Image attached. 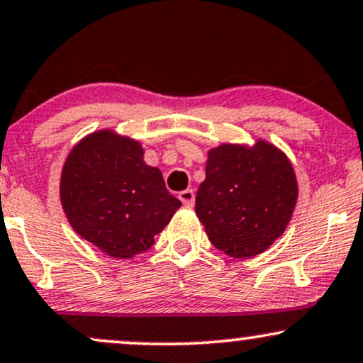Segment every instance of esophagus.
Returning a JSON list of instances; mask_svg holds the SVG:
<instances>
[{
    "label": "esophagus",
    "mask_w": 363,
    "mask_h": 363,
    "mask_svg": "<svg viewBox=\"0 0 363 363\" xmlns=\"http://www.w3.org/2000/svg\"><path fill=\"white\" fill-rule=\"evenodd\" d=\"M179 199L182 201L184 206H194V191L193 189H186L182 193H179Z\"/></svg>",
    "instance_id": "obj_1"
}]
</instances>
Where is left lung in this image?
<instances>
[{
    "label": "left lung",
    "instance_id": "obj_1",
    "mask_svg": "<svg viewBox=\"0 0 363 363\" xmlns=\"http://www.w3.org/2000/svg\"><path fill=\"white\" fill-rule=\"evenodd\" d=\"M299 186L286 152L264 138L208 150L196 216L209 242L233 259L265 252L289 225Z\"/></svg>",
    "mask_w": 363,
    "mask_h": 363
}]
</instances>
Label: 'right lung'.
Returning <instances> with one entry per match:
<instances>
[{"instance_id":"right-lung-1","label":"right lung","mask_w":363,"mask_h":363,"mask_svg":"<svg viewBox=\"0 0 363 363\" xmlns=\"http://www.w3.org/2000/svg\"><path fill=\"white\" fill-rule=\"evenodd\" d=\"M143 154L138 140L96 130L71 148L60 172V204L72 230L113 259L147 252L181 208Z\"/></svg>"}]
</instances>
